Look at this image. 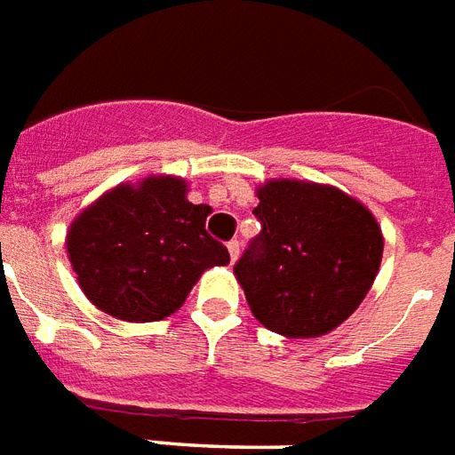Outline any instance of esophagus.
<instances>
[{"label":"esophagus","mask_w":455,"mask_h":455,"mask_svg":"<svg viewBox=\"0 0 455 455\" xmlns=\"http://www.w3.org/2000/svg\"><path fill=\"white\" fill-rule=\"evenodd\" d=\"M228 255H231V262H235L238 259V255H241V243L238 241H228Z\"/></svg>","instance_id":"1"}]
</instances>
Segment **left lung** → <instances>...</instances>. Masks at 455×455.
Segmentation results:
<instances>
[{
	"label": "left lung",
	"mask_w": 455,
	"mask_h": 455,
	"mask_svg": "<svg viewBox=\"0 0 455 455\" xmlns=\"http://www.w3.org/2000/svg\"><path fill=\"white\" fill-rule=\"evenodd\" d=\"M252 210L262 234L235 262L250 311L283 338H321L352 316L382 262L380 224L335 186L269 179Z\"/></svg>",
	"instance_id": "left-lung-1"
}]
</instances>
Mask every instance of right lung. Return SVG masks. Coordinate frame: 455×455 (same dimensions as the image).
<instances>
[{"label": "right lung", "mask_w": 455, "mask_h": 455, "mask_svg": "<svg viewBox=\"0 0 455 455\" xmlns=\"http://www.w3.org/2000/svg\"><path fill=\"white\" fill-rule=\"evenodd\" d=\"M188 184L151 174L117 184L68 228V259L87 299L130 323L170 316L203 271L227 267L228 250L205 231L210 205L186 198Z\"/></svg>", "instance_id": "1"}]
</instances>
